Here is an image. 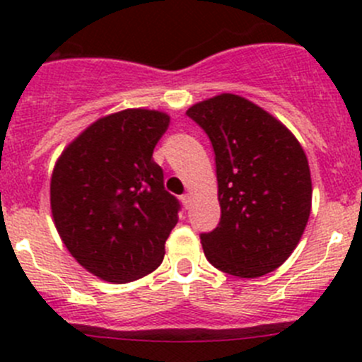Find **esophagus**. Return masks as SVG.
Instances as JSON below:
<instances>
[{
	"label": "esophagus",
	"instance_id": "esophagus-1",
	"mask_svg": "<svg viewBox=\"0 0 362 362\" xmlns=\"http://www.w3.org/2000/svg\"><path fill=\"white\" fill-rule=\"evenodd\" d=\"M180 202H182V204H184L185 208H189V204H191V196L184 194V196H182V198H180Z\"/></svg>",
	"mask_w": 362,
	"mask_h": 362
}]
</instances>
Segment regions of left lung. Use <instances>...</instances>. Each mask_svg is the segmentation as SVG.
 I'll list each match as a JSON object with an SVG mask.
<instances>
[{"mask_svg": "<svg viewBox=\"0 0 362 362\" xmlns=\"http://www.w3.org/2000/svg\"><path fill=\"white\" fill-rule=\"evenodd\" d=\"M215 152L221 222L202 235L211 266L257 279L284 264L312 211L308 159L286 124L238 94L222 93L187 112Z\"/></svg>", "mask_w": 362, "mask_h": 362, "instance_id": "1", "label": "left lung"}]
</instances>
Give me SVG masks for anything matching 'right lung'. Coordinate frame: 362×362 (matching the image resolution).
Returning a JSON list of instances; mask_svg holds the SVG:
<instances>
[{"label":"right lung","instance_id":"right-lung-1","mask_svg":"<svg viewBox=\"0 0 362 362\" xmlns=\"http://www.w3.org/2000/svg\"><path fill=\"white\" fill-rule=\"evenodd\" d=\"M170 115L127 108L87 126L61 152L50 211L69 254L98 279L126 284L154 272L178 222L152 154Z\"/></svg>","mask_w":362,"mask_h":362}]
</instances>
